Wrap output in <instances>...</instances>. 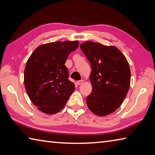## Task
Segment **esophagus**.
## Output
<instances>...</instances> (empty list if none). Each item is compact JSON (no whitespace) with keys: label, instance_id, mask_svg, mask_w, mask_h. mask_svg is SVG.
<instances>
[{"label":"esophagus","instance_id":"obj_1","mask_svg":"<svg viewBox=\"0 0 155 155\" xmlns=\"http://www.w3.org/2000/svg\"><path fill=\"white\" fill-rule=\"evenodd\" d=\"M83 83H84L83 80H80V81H78L76 82V84H77V85H78V86H80V85L83 84Z\"/></svg>","mask_w":155,"mask_h":155}]
</instances>
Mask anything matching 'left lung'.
I'll return each instance as SVG.
<instances>
[{
  "label": "left lung",
  "instance_id": "left-lung-1",
  "mask_svg": "<svg viewBox=\"0 0 155 155\" xmlns=\"http://www.w3.org/2000/svg\"><path fill=\"white\" fill-rule=\"evenodd\" d=\"M80 48L90 63L92 91L86 97L88 108L105 116L117 110L127 95L130 69L127 59L114 46L87 41Z\"/></svg>",
  "mask_w": 155,
  "mask_h": 155
}]
</instances>
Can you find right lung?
<instances>
[{
  "instance_id": "add662e5",
  "label": "right lung",
  "mask_w": 155,
  "mask_h": 155,
  "mask_svg": "<svg viewBox=\"0 0 155 155\" xmlns=\"http://www.w3.org/2000/svg\"><path fill=\"white\" fill-rule=\"evenodd\" d=\"M78 46V41L46 43L38 47L28 59L24 72L25 90L40 111L58 113L73 93L75 85L69 80L65 64Z\"/></svg>"
}]
</instances>
